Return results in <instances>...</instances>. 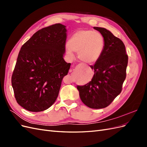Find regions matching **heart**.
<instances>
[{"instance_id":"obj_1","label":"heart","mask_w":147,"mask_h":147,"mask_svg":"<svg viewBox=\"0 0 147 147\" xmlns=\"http://www.w3.org/2000/svg\"><path fill=\"white\" fill-rule=\"evenodd\" d=\"M105 46L102 35L91 30H78L72 35L68 42L67 53H78V59L87 64L94 63L103 53Z\"/></svg>"}]
</instances>
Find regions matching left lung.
Masks as SVG:
<instances>
[{"label": "left lung", "instance_id": "obj_1", "mask_svg": "<svg viewBox=\"0 0 147 147\" xmlns=\"http://www.w3.org/2000/svg\"><path fill=\"white\" fill-rule=\"evenodd\" d=\"M103 36L105 46L94 65V76L84 86H77L80 99L88 107L99 109L109 106L121 93L126 77L128 56L119 38L105 28L94 27Z\"/></svg>", "mask_w": 147, "mask_h": 147}]
</instances>
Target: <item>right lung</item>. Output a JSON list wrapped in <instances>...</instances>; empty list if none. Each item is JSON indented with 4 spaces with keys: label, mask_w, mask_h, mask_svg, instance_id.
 I'll use <instances>...</instances> for the list:
<instances>
[{
    "label": "right lung",
    "mask_w": 147,
    "mask_h": 147,
    "mask_svg": "<svg viewBox=\"0 0 147 147\" xmlns=\"http://www.w3.org/2000/svg\"><path fill=\"white\" fill-rule=\"evenodd\" d=\"M65 26L55 24L35 32L21 48L11 77L15 97L30 112H42L55 103L70 63L63 56Z\"/></svg>",
    "instance_id": "add662e5"
}]
</instances>
